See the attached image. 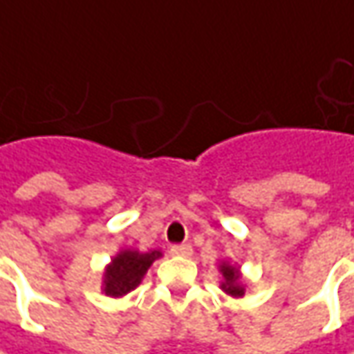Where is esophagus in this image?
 Returning <instances> with one entry per match:
<instances>
[{
	"label": "esophagus",
	"instance_id": "34e87169",
	"mask_svg": "<svg viewBox=\"0 0 354 354\" xmlns=\"http://www.w3.org/2000/svg\"><path fill=\"white\" fill-rule=\"evenodd\" d=\"M171 254L173 256H191L193 254V248H191V244H175V246H171Z\"/></svg>",
	"mask_w": 354,
	"mask_h": 354
}]
</instances>
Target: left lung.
<instances>
[{
    "mask_svg": "<svg viewBox=\"0 0 354 354\" xmlns=\"http://www.w3.org/2000/svg\"><path fill=\"white\" fill-rule=\"evenodd\" d=\"M223 268V276H225V283H223V290H225L226 293H230V295H242L244 293V288L238 283V272H236V268H232V266H226L223 264L221 266Z\"/></svg>",
    "mask_w": 354,
    "mask_h": 354,
    "instance_id": "8db88e82",
    "label": "left lung"
}]
</instances>
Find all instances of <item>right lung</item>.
Here are the masks:
<instances>
[{"instance_id": "1", "label": "right lung", "mask_w": 354, "mask_h": 354, "mask_svg": "<svg viewBox=\"0 0 354 354\" xmlns=\"http://www.w3.org/2000/svg\"><path fill=\"white\" fill-rule=\"evenodd\" d=\"M159 256H161V252L157 250L147 252V254L131 250L120 252L112 260V264L108 266L106 276H104L106 295L120 297V295H126L131 290H136L138 283L142 281L143 274L147 272V268Z\"/></svg>"}]
</instances>
